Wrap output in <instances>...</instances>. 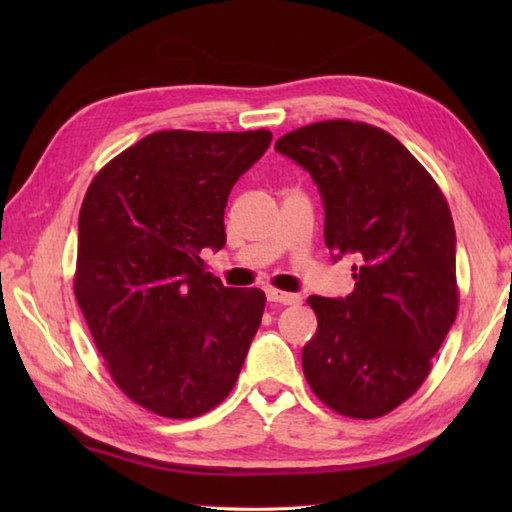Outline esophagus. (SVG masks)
Segmentation results:
<instances>
[{
  "label": "esophagus",
  "instance_id": "1",
  "mask_svg": "<svg viewBox=\"0 0 512 512\" xmlns=\"http://www.w3.org/2000/svg\"><path fill=\"white\" fill-rule=\"evenodd\" d=\"M268 301L281 303V306H299L301 295H295V292H286V290H277V288H268L266 290Z\"/></svg>",
  "mask_w": 512,
  "mask_h": 512
}]
</instances>
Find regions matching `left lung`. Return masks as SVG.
Listing matches in <instances>:
<instances>
[{"label":"left lung","mask_w":512,"mask_h":512,"mask_svg":"<svg viewBox=\"0 0 512 512\" xmlns=\"http://www.w3.org/2000/svg\"><path fill=\"white\" fill-rule=\"evenodd\" d=\"M275 149L317 182L325 246L356 259L352 295L308 297L319 325L303 374L341 416H385L420 389L458 314L447 198L400 140L367 123H312Z\"/></svg>","instance_id":"left-lung-1"}]
</instances>
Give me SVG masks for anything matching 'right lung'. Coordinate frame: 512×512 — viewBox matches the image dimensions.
I'll return each mask as SVG.
<instances>
[{
  "label": "right lung",
  "mask_w": 512,
  "mask_h": 512,
  "mask_svg": "<svg viewBox=\"0 0 512 512\" xmlns=\"http://www.w3.org/2000/svg\"><path fill=\"white\" fill-rule=\"evenodd\" d=\"M273 134H149L96 173L79 213L74 297L123 394L162 418L231 394L262 323L259 288H224L202 248L226 244L233 184Z\"/></svg>",
  "instance_id": "add662e5"
}]
</instances>
